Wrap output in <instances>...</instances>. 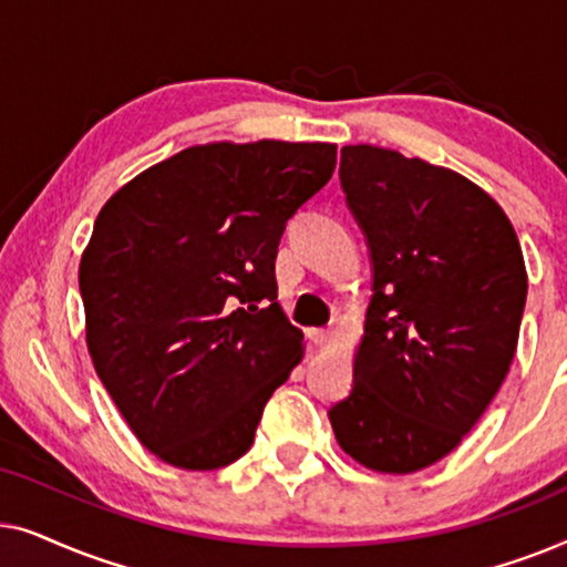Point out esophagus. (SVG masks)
I'll return each mask as SVG.
<instances>
[{
  "label": "esophagus",
  "instance_id": "1",
  "mask_svg": "<svg viewBox=\"0 0 567 567\" xmlns=\"http://www.w3.org/2000/svg\"><path fill=\"white\" fill-rule=\"evenodd\" d=\"M330 338H332V332L324 330V328H312V330H309V340H312L315 346H324Z\"/></svg>",
  "mask_w": 567,
  "mask_h": 567
}]
</instances>
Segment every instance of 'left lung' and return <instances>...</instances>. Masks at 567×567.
Wrapping results in <instances>:
<instances>
[{"label":"left lung","mask_w":567,"mask_h":567,"mask_svg":"<svg viewBox=\"0 0 567 567\" xmlns=\"http://www.w3.org/2000/svg\"><path fill=\"white\" fill-rule=\"evenodd\" d=\"M340 185L374 262L353 390L330 408L351 460L408 475L454 452L514 361L526 305L522 245L467 177L348 144Z\"/></svg>","instance_id":"left-lung-1"}]
</instances>
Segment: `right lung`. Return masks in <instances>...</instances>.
<instances>
[{"label": "right lung", "mask_w": 567, "mask_h": 567, "mask_svg": "<svg viewBox=\"0 0 567 567\" xmlns=\"http://www.w3.org/2000/svg\"><path fill=\"white\" fill-rule=\"evenodd\" d=\"M336 154L276 138L188 146L100 208L80 260L87 351L162 462H237L305 355L274 266L286 221L330 181Z\"/></svg>", "instance_id": "right-lung-1"}]
</instances>
